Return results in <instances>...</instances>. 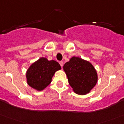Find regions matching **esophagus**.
Segmentation results:
<instances>
[{"instance_id":"34e87169","label":"esophagus","mask_w":124,"mask_h":124,"mask_svg":"<svg viewBox=\"0 0 124 124\" xmlns=\"http://www.w3.org/2000/svg\"><path fill=\"white\" fill-rule=\"evenodd\" d=\"M60 64L61 67L63 66V61H60Z\"/></svg>"}]
</instances>
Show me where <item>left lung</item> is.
<instances>
[{
  "label": "left lung",
  "mask_w": 124,
  "mask_h": 124,
  "mask_svg": "<svg viewBox=\"0 0 124 124\" xmlns=\"http://www.w3.org/2000/svg\"><path fill=\"white\" fill-rule=\"evenodd\" d=\"M69 83L75 93L85 95L96 85L97 75L93 66L78 57L71 58L63 66Z\"/></svg>",
  "instance_id": "8db88e82"
}]
</instances>
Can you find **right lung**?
<instances>
[{
    "mask_svg": "<svg viewBox=\"0 0 124 124\" xmlns=\"http://www.w3.org/2000/svg\"><path fill=\"white\" fill-rule=\"evenodd\" d=\"M60 69L61 66L58 62L41 58L31 64L27 70L26 74L27 83L34 89L42 90L51 83L55 72Z\"/></svg>",
    "mask_w": 124,
    "mask_h": 124,
    "instance_id": "obj_1",
    "label": "right lung"
}]
</instances>
